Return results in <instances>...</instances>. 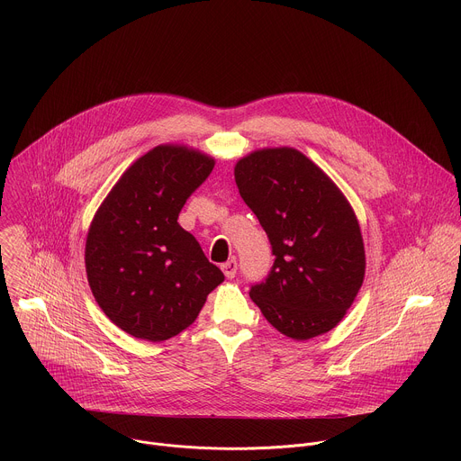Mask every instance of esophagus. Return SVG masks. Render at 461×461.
<instances>
[{"mask_svg":"<svg viewBox=\"0 0 461 461\" xmlns=\"http://www.w3.org/2000/svg\"><path fill=\"white\" fill-rule=\"evenodd\" d=\"M221 268H222V272L228 279H233L235 274H237V260H228V262H224Z\"/></svg>","mask_w":461,"mask_h":461,"instance_id":"34e87169","label":"esophagus"}]
</instances>
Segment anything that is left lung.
Segmentation results:
<instances>
[{"label":"left lung","instance_id":"8db88e82","mask_svg":"<svg viewBox=\"0 0 461 461\" xmlns=\"http://www.w3.org/2000/svg\"><path fill=\"white\" fill-rule=\"evenodd\" d=\"M242 201L276 255L249 297L281 334L306 341L330 332L365 279V244L343 191L294 148H262L235 164Z\"/></svg>","mask_w":461,"mask_h":461}]
</instances>
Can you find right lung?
Listing matches in <instances>:
<instances>
[{
	"label": "right lung",
	"mask_w": 461,
	"mask_h": 461,
	"mask_svg": "<svg viewBox=\"0 0 461 461\" xmlns=\"http://www.w3.org/2000/svg\"><path fill=\"white\" fill-rule=\"evenodd\" d=\"M215 158L160 144L131 164L96 210L86 272L102 312L129 336L160 343L196 319L222 272L176 221Z\"/></svg>",
	"instance_id": "obj_1"
}]
</instances>
